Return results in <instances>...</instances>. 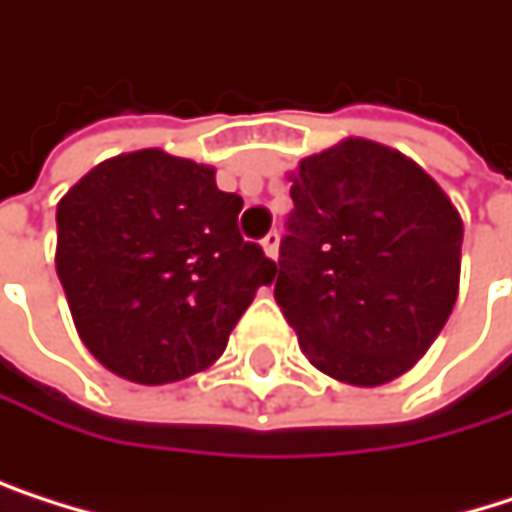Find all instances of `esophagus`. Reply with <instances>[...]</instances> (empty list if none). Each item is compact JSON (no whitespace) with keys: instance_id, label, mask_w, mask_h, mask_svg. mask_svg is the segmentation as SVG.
<instances>
[{"instance_id":"esophagus-1","label":"esophagus","mask_w":512,"mask_h":512,"mask_svg":"<svg viewBox=\"0 0 512 512\" xmlns=\"http://www.w3.org/2000/svg\"><path fill=\"white\" fill-rule=\"evenodd\" d=\"M262 250H265L268 259H277V253H280V235H277V229L262 238Z\"/></svg>"}]
</instances>
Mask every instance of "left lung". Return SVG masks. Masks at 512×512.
<instances>
[{
  "label": "left lung",
  "instance_id": "obj_1",
  "mask_svg": "<svg viewBox=\"0 0 512 512\" xmlns=\"http://www.w3.org/2000/svg\"><path fill=\"white\" fill-rule=\"evenodd\" d=\"M274 298L313 368L383 386L434 344L459 298L462 214L395 147L344 138L304 156Z\"/></svg>",
  "mask_w": 512,
  "mask_h": 512
}]
</instances>
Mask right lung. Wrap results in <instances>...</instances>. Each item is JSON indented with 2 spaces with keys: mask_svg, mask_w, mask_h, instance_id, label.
<instances>
[{
  "mask_svg": "<svg viewBox=\"0 0 512 512\" xmlns=\"http://www.w3.org/2000/svg\"><path fill=\"white\" fill-rule=\"evenodd\" d=\"M217 168L159 147L99 162L56 205V274L84 347L162 386L211 368L277 265L238 235Z\"/></svg>",
  "mask_w": 512,
  "mask_h": 512,
  "instance_id": "obj_1",
  "label": "right lung"
}]
</instances>
